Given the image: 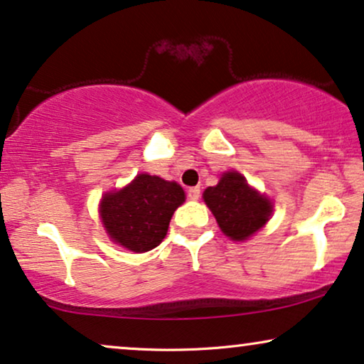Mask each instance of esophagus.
Masks as SVG:
<instances>
[{
  "instance_id": "obj_1",
  "label": "esophagus",
  "mask_w": 364,
  "mask_h": 364,
  "mask_svg": "<svg viewBox=\"0 0 364 364\" xmlns=\"http://www.w3.org/2000/svg\"><path fill=\"white\" fill-rule=\"evenodd\" d=\"M198 197H200V187L188 188V198H191V200H197Z\"/></svg>"
}]
</instances>
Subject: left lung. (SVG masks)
Instances as JSON below:
<instances>
[{
  "label": "left lung",
  "instance_id": "1",
  "mask_svg": "<svg viewBox=\"0 0 364 364\" xmlns=\"http://www.w3.org/2000/svg\"><path fill=\"white\" fill-rule=\"evenodd\" d=\"M203 200L232 240H247L265 225L272 213V202L253 191L238 172H227L215 187L205 188Z\"/></svg>",
  "mask_w": 364,
  "mask_h": 364
}]
</instances>
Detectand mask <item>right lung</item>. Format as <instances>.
<instances>
[{
    "label": "right lung",
    "instance_id": "add662e5",
    "mask_svg": "<svg viewBox=\"0 0 364 364\" xmlns=\"http://www.w3.org/2000/svg\"><path fill=\"white\" fill-rule=\"evenodd\" d=\"M183 200L186 193L178 183L141 173L131 186L102 197L101 218L114 242L142 253L162 242L173 212Z\"/></svg>",
    "mask_w": 364,
    "mask_h": 364
}]
</instances>
